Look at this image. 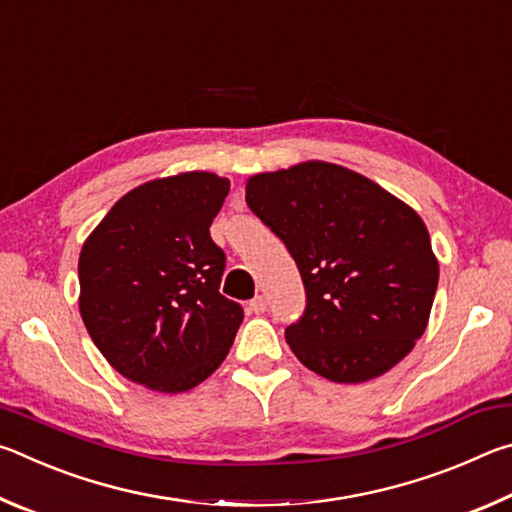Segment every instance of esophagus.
<instances>
[{
    "label": "esophagus",
    "instance_id": "obj_1",
    "mask_svg": "<svg viewBox=\"0 0 512 512\" xmlns=\"http://www.w3.org/2000/svg\"><path fill=\"white\" fill-rule=\"evenodd\" d=\"M248 309L253 311V314H264V311H266V300L262 296H255L253 300L248 302Z\"/></svg>",
    "mask_w": 512,
    "mask_h": 512
}]
</instances>
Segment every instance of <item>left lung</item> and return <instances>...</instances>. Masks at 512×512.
Returning a JSON list of instances; mask_svg holds the SVG:
<instances>
[{"label": "left lung", "mask_w": 512, "mask_h": 512, "mask_svg": "<svg viewBox=\"0 0 512 512\" xmlns=\"http://www.w3.org/2000/svg\"><path fill=\"white\" fill-rule=\"evenodd\" d=\"M246 203L284 241L305 284V314L287 327L302 366L361 384L413 350L438 289V259L413 207L323 160L250 176Z\"/></svg>", "instance_id": "left-lung-1"}]
</instances>
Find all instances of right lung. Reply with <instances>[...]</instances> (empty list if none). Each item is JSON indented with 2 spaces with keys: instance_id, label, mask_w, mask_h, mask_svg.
I'll use <instances>...</instances> for the list:
<instances>
[{
  "instance_id": "add662e5",
  "label": "right lung",
  "mask_w": 512,
  "mask_h": 512,
  "mask_svg": "<svg viewBox=\"0 0 512 512\" xmlns=\"http://www.w3.org/2000/svg\"><path fill=\"white\" fill-rule=\"evenodd\" d=\"M230 180L185 171L112 205L79 257L81 318L119 375L185 393L221 366L244 309L219 293L223 250L210 237Z\"/></svg>"
}]
</instances>
